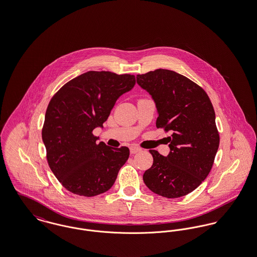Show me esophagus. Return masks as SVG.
<instances>
[{
    "instance_id": "obj_1",
    "label": "esophagus",
    "mask_w": 257,
    "mask_h": 257,
    "mask_svg": "<svg viewBox=\"0 0 257 257\" xmlns=\"http://www.w3.org/2000/svg\"><path fill=\"white\" fill-rule=\"evenodd\" d=\"M141 151H142V148H140V147H132L130 148L131 154H136V153H139V152H141Z\"/></svg>"
}]
</instances>
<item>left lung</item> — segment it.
Returning <instances> with one entry per match:
<instances>
[{"label": "left lung", "mask_w": 257, "mask_h": 257, "mask_svg": "<svg viewBox=\"0 0 257 257\" xmlns=\"http://www.w3.org/2000/svg\"><path fill=\"white\" fill-rule=\"evenodd\" d=\"M137 83L156 104L157 128L171 134L167 157L149 150L153 165L144 173V181L159 196H186L207 177L220 145L210 98L201 86L168 69L139 74Z\"/></svg>", "instance_id": "1"}]
</instances>
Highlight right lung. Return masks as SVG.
Here are the masks:
<instances>
[{
    "mask_svg": "<svg viewBox=\"0 0 257 257\" xmlns=\"http://www.w3.org/2000/svg\"><path fill=\"white\" fill-rule=\"evenodd\" d=\"M135 84L134 75L88 71L67 82L50 100L42 140L50 169L67 191L95 196L114 183L129 148L96 144L92 132L103 127L117 98Z\"/></svg>",
    "mask_w": 257,
    "mask_h": 257,
    "instance_id": "right-lung-1",
    "label": "right lung"
}]
</instances>
